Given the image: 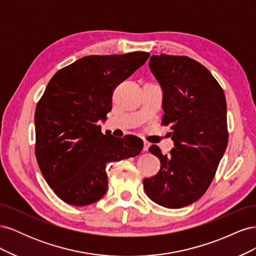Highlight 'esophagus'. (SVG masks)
<instances>
[{
  "label": "esophagus",
  "instance_id": "1",
  "mask_svg": "<svg viewBox=\"0 0 256 256\" xmlns=\"http://www.w3.org/2000/svg\"><path fill=\"white\" fill-rule=\"evenodd\" d=\"M143 144H144V146H143V150H144V152H147V150H148V148H150V142H147V141H145V140H144Z\"/></svg>",
  "mask_w": 256,
  "mask_h": 256
}]
</instances>
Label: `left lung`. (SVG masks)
<instances>
[{
    "instance_id": "8db88e82",
    "label": "left lung",
    "mask_w": 256,
    "mask_h": 256,
    "mask_svg": "<svg viewBox=\"0 0 256 256\" xmlns=\"http://www.w3.org/2000/svg\"><path fill=\"white\" fill-rule=\"evenodd\" d=\"M150 68L162 88V125L171 129L174 148L162 154L160 171L143 180L154 203L182 208L194 203L212 182L226 150V100L208 69L188 56H152Z\"/></svg>"
}]
</instances>
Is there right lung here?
I'll return each mask as SVG.
<instances>
[{
	"label": "right lung",
	"mask_w": 256,
	"mask_h": 256,
	"mask_svg": "<svg viewBox=\"0 0 256 256\" xmlns=\"http://www.w3.org/2000/svg\"><path fill=\"white\" fill-rule=\"evenodd\" d=\"M150 53L84 56L54 74L35 110V154L40 171L64 202L85 206L108 190V162L136 157L143 141L104 134L98 122L112 110V92Z\"/></svg>",
	"instance_id": "obj_1"
}]
</instances>
